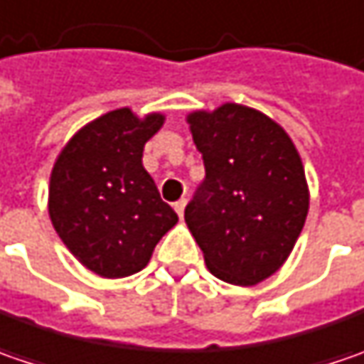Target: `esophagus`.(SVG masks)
I'll list each match as a JSON object with an SVG mask.
<instances>
[{
    "label": "esophagus",
    "instance_id": "1",
    "mask_svg": "<svg viewBox=\"0 0 364 364\" xmlns=\"http://www.w3.org/2000/svg\"><path fill=\"white\" fill-rule=\"evenodd\" d=\"M185 205H187V201H185V199H179V201L175 203V212H177L179 218H183V213H185Z\"/></svg>",
    "mask_w": 364,
    "mask_h": 364
}]
</instances>
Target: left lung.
Returning <instances> with one entry per match:
<instances>
[{
    "mask_svg": "<svg viewBox=\"0 0 364 364\" xmlns=\"http://www.w3.org/2000/svg\"><path fill=\"white\" fill-rule=\"evenodd\" d=\"M205 179L185 222L205 267L232 285H257L291 255L309 210L301 156L289 134L255 107L222 103L187 114Z\"/></svg>",
    "mask_w": 364,
    "mask_h": 364,
    "instance_id": "1",
    "label": "left lung"
}]
</instances>
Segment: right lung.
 <instances>
[{
  "label": "right lung",
  "instance_id": "add662e5",
  "mask_svg": "<svg viewBox=\"0 0 364 364\" xmlns=\"http://www.w3.org/2000/svg\"><path fill=\"white\" fill-rule=\"evenodd\" d=\"M165 124L161 112H107L77 130L56 156L48 215L85 269L105 279L142 271L179 218L142 166L144 144Z\"/></svg>",
  "mask_w": 364,
  "mask_h": 364
}]
</instances>
